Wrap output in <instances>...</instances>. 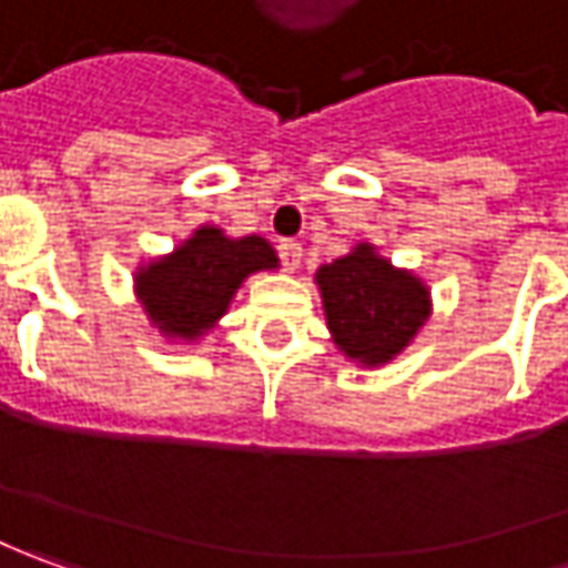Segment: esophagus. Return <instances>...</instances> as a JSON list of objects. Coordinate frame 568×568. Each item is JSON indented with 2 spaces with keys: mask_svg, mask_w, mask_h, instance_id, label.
<instances>
[{
  "mask_svg": "<svg viewBox=\"0 0 568 568\" xmlns=\"http://www.w3.org/2000/svg\"><path fill=\"white\" fill-rule=\"evenodd\" d=\"M276 252H280V257H283V267L285 270H298V264H301V242H295V239H283V242L276 245Z\"/></svg>",
  "mask_w": 568,
  "mask_h": 568,
  "instance_id": "1",
  "label": "esophagus"
}]
</instances>
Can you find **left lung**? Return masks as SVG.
I'll return each mask as SVG.
<instances>
[{
  "label": "left lung",
  "instance_id": "1",
  "mask_svg": "<svg viewBox=\"0 0 568 568\" xmlns=\"http://www.w3.org/2000/svg\"><path fill=\"white\" fill-rule=\"evenodd\" d=\"M316 285L335 345L366 366L388 364L429 316V288L414 273L392 267L373 245L323 264Z\"/></svg>",
  "mask_w": 568,
  "mask_h": 568
}]
</instances>
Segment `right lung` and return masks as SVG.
I'll list each match as a JSON object with an SVG mask.
<instances>
[{
  "mask_svg": "<svg viewBox=\"0 0 568 568\" xmlns=\"http://www.w3.org/2000/svg\"><path fill=\"white\" fill-rule=\"evenodd\" d=\"M276 264L267 239H226L217 226H202L176 252L139 270L136 295L168 338L195 342L226 314L245 276Z\"/></svg>",
  "mask_w": 568,
  "mask_h": 568,
  "instance_id": "1",
  "label": "right lung"
}]
</instances>
